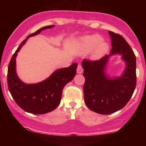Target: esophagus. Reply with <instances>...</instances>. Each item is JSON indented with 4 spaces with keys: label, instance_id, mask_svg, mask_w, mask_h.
Here are the masks:
<instances>
[{
    "label": "esophagus",
    "instance_id": "1",
    "mask_svg": "<svg viewBox=\"0 0 146 146\" xmlns=\"http://www.w3.org/2000/svg\"><path fill=\"white\" fill-rule=\"evenodd\" d=\"M84 70L82 68V66L80 64L78 65V68H77V73L78 74H82Z\"/></svg>",
    "mask_w": 146,
    "mask_h": 146
}]
</instances>
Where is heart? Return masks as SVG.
<instances>
[{"mask_svg": "<svg viewBox=\"0 0 146 146\" xmlns=\"http://www.w3.org/2000/svg\"><path fill=\"white\" fill-rule=\"evenodd\" d=\"M103 38L98 35L86 36L81 40L82 48L84 53H88L92 51L91 58L98 60L102 58L108 52L109 46Z\"/></svg>", "mask_w": 146, "mask_h": 146, "instance_id": "b5f03b06", "label": "heart"}]
</instances>
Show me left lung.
I'll return each instance as SVG.
<instances>
[{"label": "left lung", "instance_id": "8db88e82", "mask_svg": "<svg viewBox=\"0 0 146 146\" xmlns=\"http://www.w3.org/2000/svg\"><path fill=\"white\" fill-rule=\"evenodd\" d=\"M111 40L109 55L97 61L84 60V101L88 108L100 114H110L123 108L130 100L136 86V58L123 36L108 32ZM121 56L126 67L119 77H110L105 70L111 55Z\"/></svg>", "mask_w": 146, "mask_h": 146}]
</instances>
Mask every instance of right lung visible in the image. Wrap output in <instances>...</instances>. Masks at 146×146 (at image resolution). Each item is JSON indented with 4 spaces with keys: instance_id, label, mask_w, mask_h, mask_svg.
I'll list each match as a JSON object with an SVG mask.
<instances>
[{
    "instance_id": "right-lung-1",
    "label": "right lung",
    "mask_w": 146,
    "mask_h": 146,
    "mask_svg": "<svg viewBox=\"0 0 146 146\" xmlns=\"http://www.w3.org/2000/svg\"><path fill=\"white\" fill-rule=\"evenodd\" d=\"M54 25L46 26L28 36L18 48L8 68L7 82L9 90L16 103L23 110L34 114H44L53 111L60 103L64 87L72 80L76 74L78 64L58 69L44 80L36 84H26L18 76L16 70V58L29 38L51 29Z\"/></svg>"
}]
</instances>
